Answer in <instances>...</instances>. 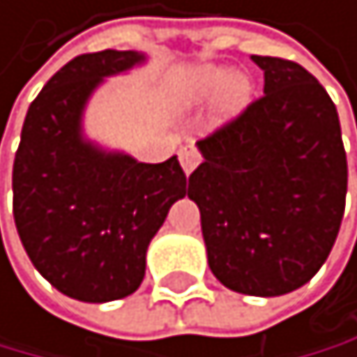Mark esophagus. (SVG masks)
<instances>
[{"mask_svg":"<svg viewBox=\"0 0 357 357\" xmlns=\"http://www.w3.org/2000/svg\"><path fill=\"white\" fill-rule=\"evenodd\" d=\"M180 164L184 168V173L189 175L193 168H196L200 164V155H198V150L196 148H182L180 150Z\"/></svg>","mask_w":357,"mask_h":357,"instance_id":"obj_1","label":"esophagus"}]
</instances>
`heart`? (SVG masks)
<instances>
[{
	"instance_id": "1",
	"label": "heart",
	"mask_w": 357,
	"mask_h": 357,
	"mask_svg": "<svg viewBox=\"0 0 357 357\" xmlns=\"http://www.w3.org/2000/svg\"><path fill=\"white\" fill-rule=\"evenodd\" d=\"M252 98L250 77L234 73L227 66H198L175 82L171 105L177 114H191L216 100V120L223 123L248 107Z\"/></svg>"
}]
</instances>
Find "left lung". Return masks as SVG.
I'll use <instances>...</instances> for the list:
<instances>
[{"label": "left lung", "instance_id": "left-lung-1", "mask_svg": "<svg viewBox=\"0 0 357 357\" xmlns=\"http://www.w3.org/2000/svg\"><path fill=\"white\" fill-rule=\"evenodd\" d=\"M264 95L198 141L189 177L211 273L248 296L303 287L337 239L347 152L337 109L303 66L252 56Z\"/></svg>", "mask_w": 357, "mask_h": 357}]
</instances>
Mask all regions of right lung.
I'll use <instances>...</instances> for the list:
<instances>
[{
  "label": "right lung",
  "instance_id": "right-lung-1",
  "mask_svg": "<svg viewBox=\"0 0 357 357\" xmlns=\"http://www.w3.org/2000/svg\"><path fill=\"white\" fill-rule=\"evenodd\" d=\"M146 61L134 50L75 56L26 111L13 161V218L31 264L52 287L84 303L139 289L146 252L168 209L186 196L177 157L143 164L109 152L82 130L105 77Z\"/></svg>",
  "mask_w": 357,
  "mask_h": 357
}]
</instances>
